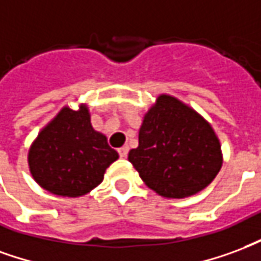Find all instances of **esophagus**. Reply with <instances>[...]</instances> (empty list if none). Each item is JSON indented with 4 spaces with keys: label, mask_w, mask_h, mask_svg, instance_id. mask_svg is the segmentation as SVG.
Listing matches in <instances>:
<instances>
[{
    "label": "esophagus",
    "mask_w": 261,
    "mask_h": 261,
    "mask_svg": "<svg viewBox=\"0 0 261 261\" xmlns=\"http://www.w3.org/2000/svg\"><path fill=\"white\" fill-rule=\"evenodd\" d=\"M118 153H119V155H121L122 159H125L129 153V147L128 146H123V147H121V149L118 150Z\"/></svg>",
    "instance_id": "34e87169"
}]
</instances>
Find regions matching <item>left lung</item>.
<instances>
[{"label": "left lung", "instance_id": "8db88e82", "mask_svg": "<svg viewBox=\"0 0 261 261\" xmlns=\"http://www.w3.org/2000/svg\"><path fill=\"white\" fill-rule=\"evenodd\" d=\"M128 160L157 195L185 199L210 185L224 159L211 123L179 98L160 94L144 114L139 146Z\"/></svg>", "mask_w": 261, "mask_h": 261}]
</instances>
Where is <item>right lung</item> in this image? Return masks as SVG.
I'll return each instance as SVG.
<instances>
[{
    "mask_svg": "<svg viewBox=\"0 0 261 261\" xmlns=\"http://www.w3.org/2000/svg\"><path fill=\"white\" fill-rule=\"evenodd\" d=\"M118 153L107 136L91 126L90 111L82 102L77 110L65 106L30 144L28 164L43 189L62 197L87 195L104 179Z\"/></svg>",
    "mask_w": 261,
    "mask_h": 261,
    "instance_id": "1",
    "label": "right lung"
}]
</instances>
